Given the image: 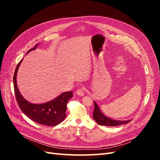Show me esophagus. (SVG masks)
I'll list each match as a JSON object with an SVG mask.
<instances>
[{
	"instance_id": "1",
	"label": "esophagus",
	"mask_w": 160,
	"mask_h": 160,
	"mask_svg": "<svg viewBox=\"0 0 160 160\" xmlns=\"http://www.w3.org/2000/svg\"><path fill=\"white\" fill-rule=\"evenodd\" d=\"M77 94L79 96H83L85 95V89L83 87L78 89V90L77 91Z\"/></svg>"
}]
</instances>
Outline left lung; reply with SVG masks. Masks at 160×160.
<instances>
[{
	"label": "left lung",
	"mask_w": 160,
	"mask_h": 160,
	"mask_svg": "<svg viewBox=\"0 0 160 160\" xmlns=\"http://www.w3.org/2000/svg\"><path fill=\"white\" fill-rule=\"evenodd\" d=\"M95 108L93 111V118L98 124L101 125H105V126H116V125H122L131 122V120L128 121H117L109 119L105 116L100 111L98 105L96 102H94Z\"/></svg>",
	"instance_id": "8db88e82"
}]
</instances>
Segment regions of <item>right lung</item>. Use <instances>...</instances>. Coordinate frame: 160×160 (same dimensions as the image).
<instances>
[{"label":"right lung","mask_w":160,"mask_h":160,"mask_svg":"<svg viewBox=\"0 0 160 160\" xmlns=\"http://www.w3.org/2000/svg\"><path fill=\"white\" fill-rule=\"evenodd\" d=\"M37 45V44L28 52L36 49ZM22 60L18 63L13 77L14 90L19 108L28 118L36 123L47 126H55L60 123L66 117L67 104L72 97V92H65L55 99L45 103L33 104L28 102L21 95L17 85V71Z\"/></svg>","instance_id":"1"}]
</instances>
